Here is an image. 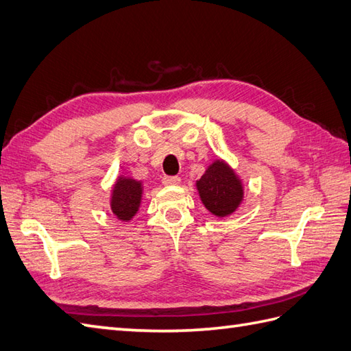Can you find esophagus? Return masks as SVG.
Segmentation results:
<instances>
[{"mask_svg": "<svg viewBox=\"0 0 351 351\" xmlns=\"http://www.w3.org/2000/svg\"><path fill=\"white\" fill-rule=\"evenodd\" d=\"M182 178L177 177V176H165L164 178H162V183H164L165 186H177L180 184Z\"/></svg>", "mask_w": 351, "mask_h": 351, "instance_id": "obj_1", "label": "esophagus"}]
</instances>
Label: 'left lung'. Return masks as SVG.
<instances>
[{
  "instance_id": "1",
  "label": "left lung",
  "mask_w": 351,
  "mask_h": 351,
  "mask_svg": "<svg viewBox=\"0 0 351 351\" xmlns=\"http://www.w3.org/2000/svg\"><path fill=\"white\" fill-rule=\"evenodd\" d=\"M199 199L213 216L228 217L240 208L244 201L243 180L223 159H215L196 180Z\"/></svg>"
}]
</instances>
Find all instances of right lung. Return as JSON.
<instances>
[{"label": "right lung", "instance_id": "obj_1", "mask_svg": "<svg viewBox=\"0 0 351 351\" xmlns=\"http://www.w3.org/2000/svg\"><path fill=\"white\" fill-rule=\"evenodd\" d=\"M144 187L143 182L135 180L130 176H117L114 184L111 186L110 208L111 213L121 221H131L140 211L143 202Z\"/></svg>", "mask_w": 351, "mask_h": 351}]
</instances>
